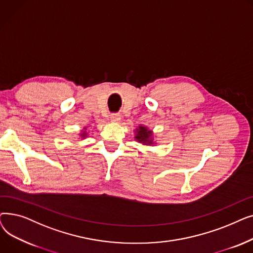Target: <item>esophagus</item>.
Masks as SVG:
<instances>
[{
	"instance_id": "esophagus-1",
	"label": "esophagus",
	"mask_w": 253,
	"mask_h": 253,
	"mask_svg": "<svg viewBox=\"0 0 253 253\" xmlns=\"http://www.w3.org/2000/svg\"><path fill=\"white\" fill-rule=\"evenodd\" d=\"M110 118H111V121L115 122V123L120 122V120H121V116H120L119 114H112Z\"/></svg>"
}]
</instances>
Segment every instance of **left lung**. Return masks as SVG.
<instances>
[{
	"label": "left lung",
	"mask_w": 253,
	"mask_h": 253,
	"mask_svg": "<svg viewBox=\"0 0 253 253\" xmlns=\"http://www.w3.org/2000/svg\"><path fill=\"white\" fill-rule=\"evenodd\" d=\"M153 136H154L153 131L150 130L148 127L143 126V125H139L135 129L134 138H135L136 141L140 142L143 145H153V144H156V142L154 141Z\"/></svg>",
	"instance_id": "left-lung-1"
}]
</instances>
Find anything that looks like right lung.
Here are the masks:
<instances>
[{"instance_id": "obj_1", "label": "right lung", "mask_w": 253, "mask_h": 253, "mask_svg": "<svg viewBox=\"0 0 253 253\" xmlns=\"http://www.w3.org/2000/svg\"><path fill=\"white\" fill-rule=\"evenodd\" d=\"M80 137H81V139H85L87 136H88V132H87V127H84L83 130H81V132L79 133Z\"/></svg>"}]
</instances>
